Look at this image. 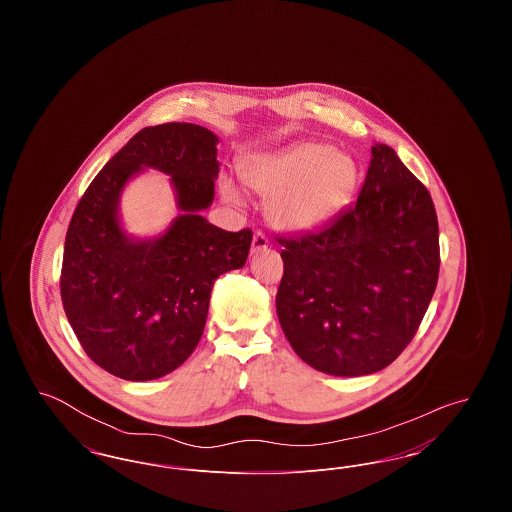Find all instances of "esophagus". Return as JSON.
I'll list each match as a JSON object with an SVG mask.
<instances>
[{"instance_id": "esophagus-1", "label": "esophagus", "mask_w": 512, "mask_h": 512, "mask_svg": "<svg viewBox=\"0 0 512 512\" xmlns=\"http://www.w3.org/2000/svg\"><path fill=\"white\" fill-rule=\"evenodd\" d=\"M268 247V240L265 238L263 232H255L253 234V242H251V253H259V251H265Z\"/></svg>"}]
</instances>
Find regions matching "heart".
Returning <instances> with one entry per match:
<instances>
[{"mask_svg": "<svg viewBox=\"0 0 512 512\" xmlns=\"http://www.w3.org/2000/svg\"><path fill=\"white\" fill-rule=\"evenodd\" d=\"M244 182L268 197L267 219L276 230L307 234L330 224L357 192L361 169L340 149L322 142H297L247 159ZM222 199L242 205L232 178L220 182Z\"/></svg>", "mask_w": 512, "mask_h": 512, "instance_id": "obj_1", "label": "heart"}]
</instances>
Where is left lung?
I'll use <instances>...</instances> for the list:
<instances>
[{
    "mask_svg": "<svg viewBox=\"0 0 512 512\" xmlns=\"http://www.w3.org/2000/svg\"><path fill=\"white\" fill-rule=\"evenodd\" d=\"M280 244L276 313L301 361L345 378L391 365L413 340L439 272L432 197L399 155L374 144L355 207Z\"/></svg>",
    "mask_w": 512,
    "mask_h": 512,
    "instance_id": "1",
    "label": "left lung"
}]
</instances>
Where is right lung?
Listing matches in <instances>:
<instances>
[{
  "instance_id": "right-lung-1",
  "label": "right lung",
  "mask_w": 512,
  "mask_h": 512,
  "mask_svg": "<svg viewBox=\"0 0 512 512\" xmlns=\"http://www.w3.org/2000/svg\"><path fill=\"white\" fill-rule=\"evenodd\" d=\"M219 136L192 122L140 130L82 195L67 230L61 299L88 357L130 382L167 376L201 340L215 280L242 268L251 230L201 215L215 199ZM147 168L172 176L179 215L157 237L121 224L125 186Z\"/></svg>"
}]
</instances>
